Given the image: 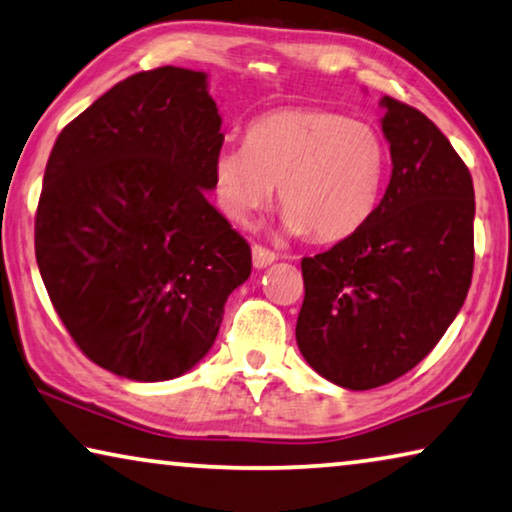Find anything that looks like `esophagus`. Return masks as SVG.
<instances>
[{
    "mask_svg": "<svg viewBox=\"0 0 512 512\" xmlns=\"http://www.w3.org/2000/svg\"><path fill=\"white\" fill-rule=\"evenodd\" d=\"M278 259V255L273 253V250H269V248H264V246H253V264H255V269H266V266H271L273 262H276Z\"/></svg>",
    "mask_w": 512,
    "mask_h": 512,
    "instance_id": "34e87169",
    "label": "esophagus"
}]
</instances>
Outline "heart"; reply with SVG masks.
Listing matches in <instances>:
<instances>
[{"mask_svg": "<svg viewBox=\"0 0 512 512\" xmlns=\"http://www.w3.org/2000/svg\"><path fill=\"white\" fill-rule=\"evenodd\" d=\"M386 167L375 126L331 110H278L255 119L243 144L216 151L213 190L227 216L248 223L278 186L289 232L340 241L377 209Z\"/></svg>", "mask_w": 512, "mask_h": 512, "instance_id": "heart-1", "label": "heart"}]
</instances>
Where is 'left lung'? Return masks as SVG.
<instances>
[{
    "mask_svg": "<svg viewBox=\"0 0 512 512\" xmlns=\"http://www.w3.org/2000/svg\"><path fill=\"white\" fill-rule=\"evenodd\" d=\"M386 193L347 239L303 257L296 345L312 370L349 391L402 377L432 352L474 273V181L448 137L384 96Z\"/></svg>",
    "mask_w": 512,
    "mask_h": 512,
    "instance_id": "8db88e82",
    "label": "left lung"
}]
</instances>
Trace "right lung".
Wrapping results in <instances>:
<instances>
[{"label": "right lung", "mask_w": 512, "mask_h": 512, "mask_svg": "<svg viewBox=\"0 0 512 512\" xmlns=\"http://www.w3.org/2000/svg\"><path fill=\"white\" fill-rule=\"evenodd\" d=\"M207 78L131 75L59 133L45 165L43 285L82 354L133 381L195 368L253 269L248 241L207 200L225 140Z\"/></svg>", "instance_id": "right-lung-1"}]
</instances>
